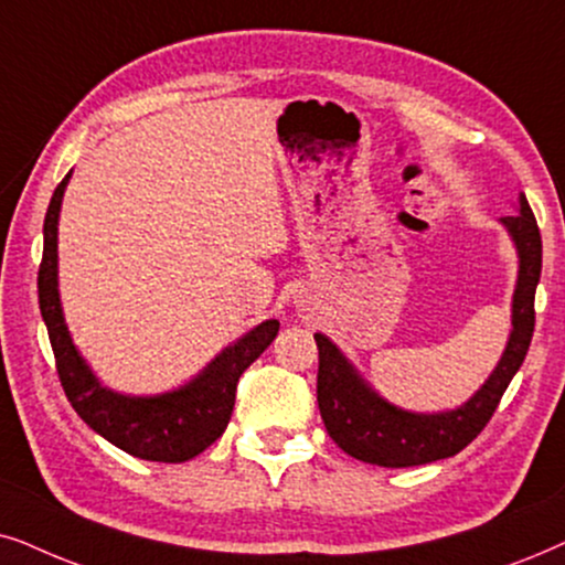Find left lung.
<instances>
[{"mask_svg":"<svg viewBox=\"0 0 565 565\" xmlns=\"http://www.w3.org/2000/svg\"><path fill=\"white\" fill-rule=\"evenodd\" d=\"M501 224L514 239L519 255L516 289L511 299V333L491 377L460 408L445 413L397 408L361 380V374L328 335L315 333L320 353V416L330 439L345 455L380 468H413L457 455L491 420L511 377L527 356L532 330H535V289L543 270V237L524 195H519V214L503 216Z\"/></svg>","mask_w":565,"mask_h":565,"instance_id":"obj_1","label":"left lung"}]
</instances>
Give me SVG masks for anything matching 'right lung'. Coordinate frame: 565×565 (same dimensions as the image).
Wrapping results in <instances>:
<instances>
[{"instance_id": "add662e5", "label": "right lung", "mask_w": 565, "mask_h": 565, "mask_svg": "<svg viewBox=\"0 0 565 565\" xmlns=\"http://www.w3.org/2000/svg\"><path fill=\"white\" fill-rule=\"evenodd\" d=\"M70 178L72 172H66L51 195L46 222H43V260L38 268V302L49 328L64 393L79 418L124 452L152 462L191 460L224 434L235 408L239 374L268 349L278 333V320L260 322L250 333L227 345L199 377L172 393L131 397L103 387L87 361L79 356L77 345L72 343L58 299L56 235Z\"/></svg>"}]
</instances>
